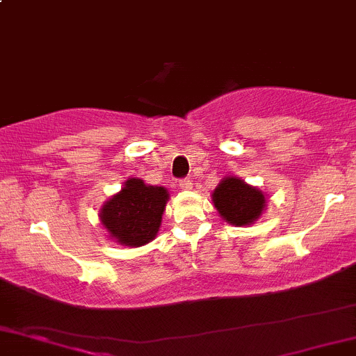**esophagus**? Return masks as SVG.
<instances>
[{"label": "esophagus", "instance_id": "1", "mask_svg": "<svg viewBox=\"0 0 356 356\" xmlns=\"http://www.w3.org/2000/svg\"><path fill=\"white\" fill-rule=\"evenodd\" d=\"M178 186L181 188V190H191V188H193V183H191V179H190V178H185V179H179Z\"/></svg>", "mask_w": 356, "mask_h": 356}]
</instances>
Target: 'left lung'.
<instances>
[{
	"label": "left lung",
	"instance_id": "left-lung-1",
	"mask_svg": "<svg viewBox=\"0 0 356 356\" xmlns=\"http://www.w3.org/2000/svg\"><path fill=\"white\" fill-rule=\"evenodd\" d=\"M211 196L219 216L232 226L254 225L266 208L264 193L238 177L222 179Z\"/></svg>",
	"mask_w": 356,
	"mask_h": 356
}]
</instances>
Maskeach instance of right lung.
<instances>
[{
  "mask_svg": "<svg viewBox=\"0 0 356 356\" xmlns=\"http://www.w3.org/2000/svg\"><path fill=\"white\" fill-rule=\"evenodd\" d=\"M168 191L145 185L143 179H127L124 188L105 201L99 216L111 238L122 245L140 248L156 238Z\"/></svg>",
  "mask_w": 356,
  "mask_h": 356,
  "instance_id": "add662e5",
  "label": "right lung"
}]
</instances>
